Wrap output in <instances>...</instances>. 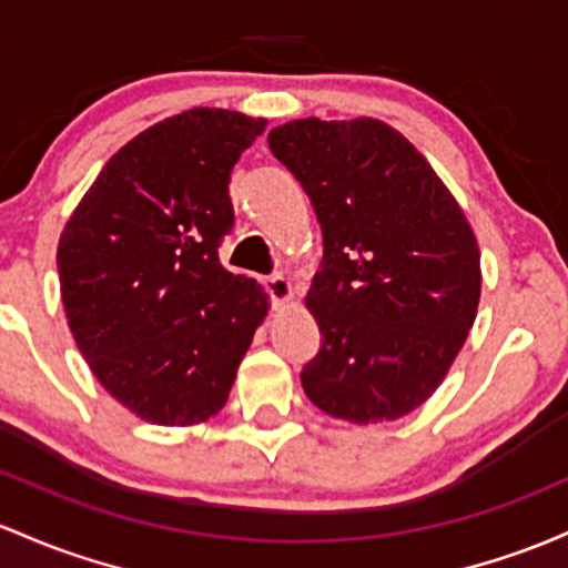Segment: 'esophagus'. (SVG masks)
I'll use <instances>...</instances> for the list:
<instances>
[{"label": "esophagus", "instance_id": "esophagus-1", "mask_svg": "<svg viewBox=\"0 0 568 568\" xmlns=\"http://www.w3.org/2000/svg\"><path fill=\"white\" fill-rule=\"evenodd\" d=\"M266 291L272 294L274 304H285L294 298V283L288 277H283V274H270L266 277Z\"/></svg>", "mask_w": 568, "mask_h": 568}]
</instances>
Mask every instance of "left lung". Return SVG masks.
<instances>
[{"instance_id": "left-lung-1", "label": "left lung", "mask_w": 568, "mask_h": 568, "mask_svg": "<svg viewBox=\"0 0 568 568\" xmlns=\"http://www.w3.org/2000/svg\"><path fill=\"white\" fill-rule=\"evenodd\" d=\"M323 229L307 310L323 332L304 394L339 420H396L439 388L477 317V236L413 142L377 118L270 132Z\"/></svg>"}]
</instances>
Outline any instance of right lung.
<instances>
[{
	"label": "right lung",
	"mask_w": 568,
	"mask_h": 568,
	"mask_svg": "<svg viewBox=\"0 0 568 568\" xmlns=\"http://www.w3.org/2000/svg\"><path fill=\"white\" fill-rule=\"evenodd\" d=\"M264 118L193 108L129 140L59 240L61 302L104 390L155 426L217 415L270 296L217 261L229 180Z\"/></svg>",
	"instance_id": "right-lung-1"
}]
</instances>
